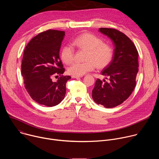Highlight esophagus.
<instances>
[{"label": "esophagus", "instance_id": "esophagus-1", "mask_svg": "<svg viewBox=\"0 0 159 159\" xmlns=\"http://www.w3.org/2000/svg\"><path fill=\"white\" fill-rule=\"evenodd\" d=\"M82 76H77V75H72V78H74V79H77V78H80V77H82Z\"/></svg>", "mask_w": 159, "mask_h": 159}]
</instances>
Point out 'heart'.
Listing matches in <instances>:
<instances>
[{"label":"heart","instance_id":"1","mask_svg":"<svg viewBox=\"0 0 159 159\" xmlns=\"http://www.w3.org/2000/svg\"><path fill=\"white\" fill-rule=\"evenodd\" d=\"M72 44L79 50H87L86 61L74 62L68 68V72L73 75H83L93 71L96 66L99 69H104L110 64L114 55V50L111 44L104 43L101 38L91 33H83L77 36ZM60 57L65 63H71L75 57L74 47L70 44L65 45L61 48Z\"/></svg>","mask_w":159,"mask_h":159}]
</instances>
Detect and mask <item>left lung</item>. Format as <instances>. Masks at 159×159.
Masks as SVG:
<instances>
[{
  "instance_id": "8db88e82",
  "label": "left lung",
  "mask_w": 159,
  "mask_h": 159,
  "mask_svg": "<svg viewBox=\"0 0 159 159\" xmlns=\"http://www.w3.org/2000/svg\"><path fill=\"white\" fill-rule=\"evenodd\" d=\"M99 31L115 44L113 58L101 72L107 81L98 79L93 90V99L106 108L116 107L126 100L136 86L139 72V53L132 41L122 32L101 28Z\"/></svg>"
}]
</instances>
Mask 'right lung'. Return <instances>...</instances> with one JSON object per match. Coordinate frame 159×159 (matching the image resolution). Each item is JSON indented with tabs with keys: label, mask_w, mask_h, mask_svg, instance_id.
I'll return each instance as SVG.
<instances>
[{
	"label": "right lung",
	"mask_w": 159,
	"mask_h": 159,
	"mask_svg": "<svg viewBox=\"0 0 159 159\" xmlns=\"http://www.w3.org/2000/svg\"><path fill=\"white\" fill-rule=\"evenodd\" d=\"M65 31L48 30L34 36L25 48L21 64L25 87L31 98L39 104L55 106L64 99L66 83L60 49ZM60 77L53 82V77Z\"/></svg>",
	"instance_id": "1"
}]
</instances>
